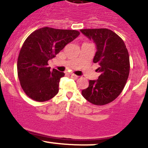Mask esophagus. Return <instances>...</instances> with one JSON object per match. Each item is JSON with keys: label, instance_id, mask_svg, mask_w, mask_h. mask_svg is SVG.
Listing matches in <instances>:
<instances>
[{"label": "esophagus", "instance_id": "1", "mask_svg": "<svg viewBox=\"0 0 148 148\" xmlns=\"http://www.w3.org/2000/svg\"><path fill=\"white\" fill-rule=\"evenodd\" d=\"M71 78H73V79H77V78H78V76L76 75H75V74H73V73H71Z\"/></svg>", "mask_w": 148, "mask_h": 148}]
</instances>
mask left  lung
<instances>
[{
	"mask_svg": "<svg viewBox=\"0 0 148 148\" xmlns=\"http://www.w3.org/2000/svg\"><path fill=\"white\" fill-rule=\"evenodd\" d=\"M81 32L96 43L97 52L94 63L98 64L99 79L89 80L82 91L86 100L96 106L113 101L121 94L129 77V55L125 43L117 34L108 29H81Z\"/></svg>",
	"mask_w": 148,
	"mask_h": 148,
	"instance_id": "left-lung-1",
	"label": "left lung"
}]
</instances>
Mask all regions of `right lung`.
Here are the masks:
<instances>
[{"instance_id":"obj_1","label":"right lung","mask_w":148,"mask_h":148,"mask_svg":"<svg viewBox=\"0 0 148 148\" xmlns=\"http://www.w3.org/2000/svg\"><path fill=\"white\" fill-rule=\"evenodd\" d=\"M79 35L76 30L43 27L28 36L17 59V74L21 87L30 99L44 102L59 92L64 73L50 70L48 61L55 57L68 43Z\"/></svg>"}]
</instances>
